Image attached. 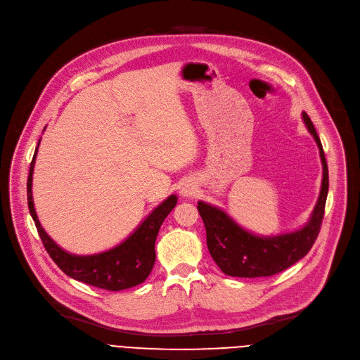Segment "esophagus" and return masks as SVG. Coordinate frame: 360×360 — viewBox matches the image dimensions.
I'll list each match as a JSON object with an SVG mask.
<instances>
[{
    "instance_id": "1",
    "label": "esophagus",
    "mask_w": 360,
    "mask_h": 360,
    "mask_svg": "<svg viewBox=\"0 0 360 360\" xmlns=\"http://www.w3.org/2000/svg\"><path fill=\"white\" fill-rule=\"evenodd\" d=\"M195 192H196V187H195V184H192V183H187V184H184L183 187H181V196H184V198H190V196H193L195 195Z\"/></svg>"
}]
</instances>
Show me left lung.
<instances>
[{
  "label": "left lung",
  "mask_w": 360,
  "mask_h": 360,
  "mask_svg": "<svg viewBox=\"0 0 360 360\" xmlns=\"http://www.w3.org/2000/svg\"><path fill=\"white\" fill-rule=\"evenodd\" d=\"M302 117L320 148L323 162L321 192L304 228L289 234L259 237L243 229L224 210L205 202L198 203V210L206 228V244L210 256L228 276L266 278L278 274L307 256L320 234L328 193V167L321 141L309 116L304 113Z\"/></svg>",
  "instance_id": "8db88e82"
}]
</instances>
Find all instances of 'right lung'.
I'll return each instance as SVG.
<instances>
[{"instance_id": "right-lung-1", "label": "right lung", "mask_w": 360, "mask_h": 360, "mask_svg": "<svg viewBox=\"0 0 360 360\" xmlns=\"http://www.w3.org/2000/svg\"><path fill=\"white\" fill-rule=\"evenodd\" d=\"M36 154L37 148L30 162V172L27 179V203L30 215L37 228L39 237L56 266L75 281L108 290H123L142 283L150 276L154 267L155 240L158 231L167 215L176 206L177 196L172 195L170 198H167L145 218V221L134 231L132 236H129L115 248L91 256L70 255V252L62 250L46 234L37 219L32 196V179Z\"/></svg>"}]
</instances>
